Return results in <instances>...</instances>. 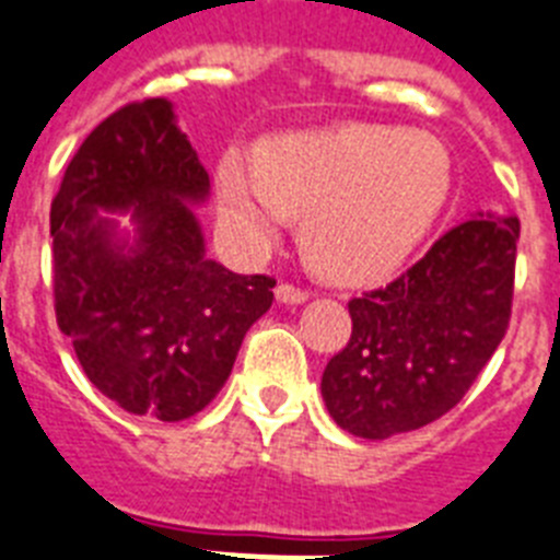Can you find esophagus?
I'll return each mask as SVG.
<instances>
[{"label": "esophagus", "mask_w": 560, "mask_h": 560, "mask_svg": "<svg viewBox=\"0 0 560 560\" xmlns=\"http://www.w3.org/2000/svg\"><path fill=\"white\" fill-rule=\"evenodd\" d=\"M275 294L280 303H306L308 301V292H303V289H298V285H292V283H280L277 285Z\"/></svg>", "instance_id": "obj_1"}]
</instances>
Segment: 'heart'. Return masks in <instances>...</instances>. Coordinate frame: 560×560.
Returning a JSON list of instances; mask_svg holds the SVG:
<instances>
[{
  "label": "heart",
  "mask_w": 560,
  "mask_h": 560,
  "mask_svg": "<svg viewBox=\"0 0 560 560\" xmlns=\"http://www.w3.org/2000/svg\"><path fill=\"white\" fill-rule=\"evenodd\" d=\"M454 185L448 147L428 132L343 124L259 144V159L228 150L217 167L228 240L266 252L303 220V248L320 275L366 283L399 268L442 213Z\"/></svg>",
  "instance_id": "1"
}]
</instances>
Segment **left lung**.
Wrapping results in <instances>:
<instances>
[{
	"label": "left lung",
	"instance_id": "8db88e82",
	"mask_svg": "<svg viewBox=\"0 0 560 560\" xmlns=\"http://www.w3.org/2000/svg\"><path fill=\"white\" fill-rule=\"evenodd\" d=\"M521 222L477 213L390 285L350 301L352 335L320 378L326 410L361 440L436 422L509 329Z\"/></svg>",
	"mask_w": 560,
	"mask_h": 560
}]
</instances>
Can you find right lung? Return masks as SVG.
<instances>
[{"label": "right lung", "mask_w": 560, "mask_h": 560, "mask_svg": "<svg viewBox=\"0 0 560 560\" xmlns=\"http://www.w3.org/2000/svg\"><path fill=\"white\" fill-rule=\"evenodd\" d=\"M208 170L164 97L101 120L51 202L54 312L89 382L127 413L182 422L213 401L275 277L205 257ZM130 210L132 235L101 214Z\"/></svg>", "instance_id": "add662e5"}]
</instances>
